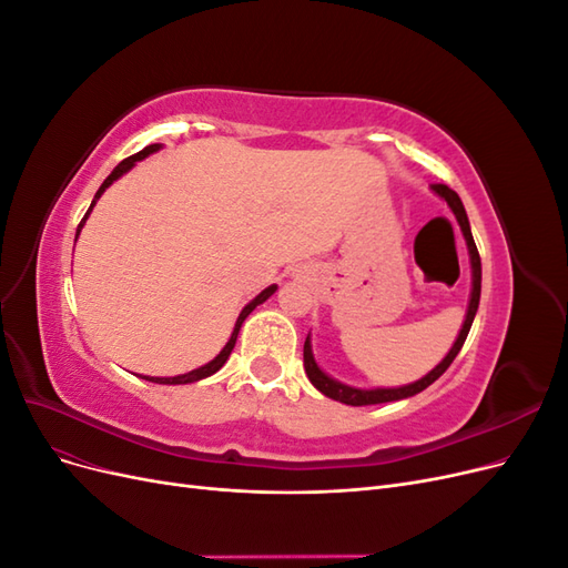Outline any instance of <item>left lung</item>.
I'll use <instances>...</instances> for the list:
<instances>
[{
  "label": "left lung",
  "instance_id": "8db88e82",
  "mask_svg": "<svg viewBox=\"0 0 568 568\" xmlns=\"http://www.w3.org/2000/svg\"><path fill=\"white\" fill-rule=\"evenodd\" d=\"M432 189H434V192H436L440 199L448 201L450 211L455 213V217H457V222H459V230H462V234H464V242H467L469 261H471V296H469V311H467V317H464V324H462L457 341L453 343L450 353L445 355L432 372H428L426 376H422V379L415 382V384H407V386H400V388H355V386H346V384H341V382L332 379L329 374H324V372L320 369V365L315 363V355H313L311 334H307L305 346H303L305 374H307V379L313 382V386H315L320 393L326 395V398L338 400V403H346V405H353V407L379 405V403H393V400L409 398V395H417V393H422L424 388L432 386V384L438 379V376L453 365V359H455L457 353L462 351L464 341H467V334H469V329H471V322H474V317H476L478 301H480V257H478V251H476V244H474L467 211H464V205H462L459 196L453 192L450 186H445V184H432Z\"/></svg>",
  "mask_w": 568,
  "mask_h": 568
}]
</instances>
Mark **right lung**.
I'll list each match as a JSON object with an SVG mask.
<instances>
[{"instance_id": "add662e5", "label": "right lung", "mask_w": 568, "mask_h": 568, "mask_svg": "<svg viewBox=\"0 0 568 568\" xmlns=\"http://www.w3.org/2000/svg\"><path fill=\"white\" fill-rule=\"evenodd\" d=\"M161 149V144H149V146H144L140 153H134V156H128L125 161H120L115 168H113V173L104 180V184L99 186V192L94 194V201H92V205H90V211L84 213V217H82V222L78 225V232H75V242H78V234H80V230H82V225H84V220H88V215L92 213V209H94V203L99 201V196L106 192V189L118 180V178H123L128 170H132V165L136 163V161H142V159H146L149 153H153V151H159ZM274 291H277V284H272V286H267L265 291H261V294H257L244 311H242V315L236 317V324H234V332H232V336H230V341L225 343V348L220 351V355H215L209 365H203V367H199V369H192V372H186V374H178V376H142V379H146V382H153V384H168V386H175V384H194V382H201V379H205V376H211V374H215L222 365L227 363V357H230V353H232V348H234V343H236V336H239V329H242V324H244V320L255 311V305H261V303H265Z\"/></svg>"}]
</instances>
